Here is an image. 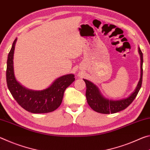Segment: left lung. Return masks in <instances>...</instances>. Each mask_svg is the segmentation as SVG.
Here are the masks:
<instances>
[{
	"mask_svg": "<svg viewBox=\"0 0 150 150\" xmlns=\"http://www.w3.org/2000/svg\"><path fill=\"white\" fill-rule=\"evenodd\" d=\"M138 52L140 56L141 60L140 78L137 83L136 89L127 98L116 100L108 99L101 94L99 88L96 85H95L94 83L89 80L84 79L86 85V96L88 104L93 110L98 113H101V114H114V113L126 109L134 101L139 90L141 88L142 84V75H143V68H142L143 54H142L139 47H138Z\"/></svg>",
	"mask_w": 150,
	"mask_h": 150,
	"instance_id": "left-lung-1",
	"label": "left lung"
}]
</instances>
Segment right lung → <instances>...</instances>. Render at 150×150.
<instances>
[{
  "mask_svg": "<svg viewBox=\"0 0 150 150\" xmlns=\"http://www.w3.org/2000/svg\"><path fill=\"white\" fill-rule=\"evenodd\" d=\"M17 38L13 42L7 59L6 82L12 96L24 110L34 114L54 111L60 106L66 88L75 80L73 74L63 75L56 79L50 86L42 90L26 88L16 80L14 72L13 58Z\"/></svg>",
  "mask_w": 150,
  "mask_h": 150,
  "instance_id": "add662e5",
  "label": "right lung"
}]
</instances>
